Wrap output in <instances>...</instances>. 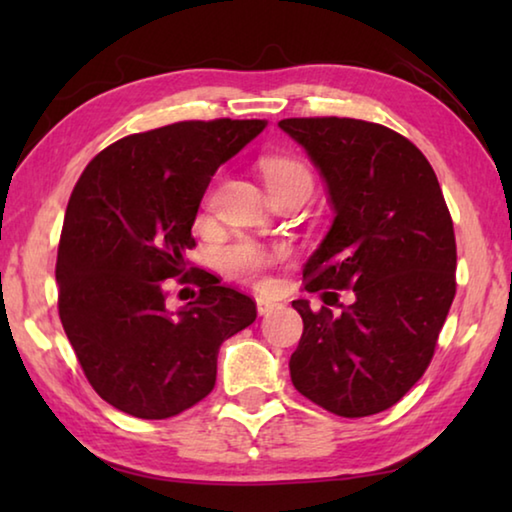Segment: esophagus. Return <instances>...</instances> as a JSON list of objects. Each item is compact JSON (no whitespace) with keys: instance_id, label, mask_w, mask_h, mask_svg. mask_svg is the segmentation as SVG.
I'll return each instance as SVG.
<instances>
[{"instance_id":"1","label":"esophagus","mask_w":512,"mask_h":512,"mask_svg":"<svg viewBox=\"0 0 512 512\" xmlns=\"http://www.w3.org/2000/svg\"><path fill=\"white\" fill-rule=\"evenodd\" d=\"M275 307H277V302L266 300V298H257V314H259V316L271 314V311H273Z\"/></svg>"}]
</instances>
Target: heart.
I'll use <instances>...</instances> for the list:
<instances>
[{"label":"heart","instance_id":"heart-1","mask_svg":"<svg viewBox=\"0 0 512 512\" xmlns=\"http://www.w3.org/2000/svg\"><path fill=\"white\" fill-rule=\"evenodd\" d=\"M264 169V180L268 189L273 187H287V185H307L311 189L314 180H311V173L305 164L298 160L289 158H268L262 164ZM280 253H271V250L255 244V241L241 239L237 244H230L221 250V268L235 280L257 284V287H264L268 282V268H271Z\"/></svg>","mask_w":512,"mask_h":512}]
</instances>
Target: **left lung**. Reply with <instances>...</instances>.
<instances>
[{"label":"left lung","instance_id":"1","mask_svg":"<svg viewBox=\"0 0 512 512\" xmlns=\"http://www.w3.org/2000/svg\"><path fill=\"white\" fill-rule=\"evenodd\" d=\"M323 176L332 228L309 257V293L339 314L293 300L302 316L289 370L325 411L363 418L411 391L436 350L456 293V239L429 160L391 128L348 117L282 119Z\"/></svg>","mask_w":512,"mask_h":512}]
</instances>
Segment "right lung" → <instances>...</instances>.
Returning a JSON list of instances; mask_svg holds the SVG:
<instances>
[{"label": "right lung", "instance_id": "1", "mask_svg": "<svg viewBox=\"0 0 512 512\" xmlns=\"http://www.w3.org/2000/svg\"><path fill=\"white\" fill-rule=\"evenodd\" d=\"M266 128L264 119L178 121L110 144L81 173L60 235L58 314L103 400L164 420L210 395L225 339L257 318L244 293L194 268L199 296L178 312L163 284L185 271L212 176Z\"/></svg>", "mask_w": 512, "mask_h": 512}]
</instances>
